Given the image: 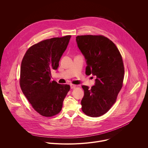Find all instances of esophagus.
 Masks as SVG:
<instances>
[{
    "label": "esophagus",
    "mask_w": 148,
    "mask_h": 148,
    "mask_svg": "<svg viewBox=\"0 0 148 148\" xmlns=\"http://www.w3.org/2000/svg\"><path fill=\"white\" fill-rule=\"evenodd\" d=\"M76 87H77V86H76V85H74V84H70V87H71V89L75 88Z\"/></svg>",
    "instance_id": "obj_1"
}]
</instances>
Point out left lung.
Returning a JSON list of instances; mask_svg holds the SVG:
<instances>
[{
	"mask_svg": "<svg viewBox=\"0 0 148 148\" xmlns=\"http://www.w3.org/2000/svg\"><path fill=\"white\" fill-rule=\"evenodd\" d=\"M79 49L87 60L86 74L96 75L91 89L82 86V111L91 117L107 113L116 101L124 78L122 56L115 45L102 35L77 36Z\"/></svg>",
	"mask_w": 148,
	"mask_h": 148,
	"instance_id": "obj_1",
	"label": "left lung"
}]
</instances>
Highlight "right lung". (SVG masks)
<instances>
[{
    "instance_id": "1",
    "label": "right lung",
    "mask_w": 148,
    "mask_h": 148,
    "mask_svg": "<svg viewBox=\"0 0 148 148\" xmlns=\"http://www.w3.org/2000/svg\"><path fill=\"white\" fill-rule=\"evenodd\" d=\"M70 35L38 42L26 52L20 68V86L33 109L41 115L58 114L70 86L51 80V72L58 67Z\"/></svg>"
}]
</instances>
